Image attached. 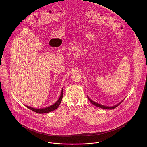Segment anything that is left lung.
<instances>
[{
	"mask_svg": "<svg viewBox=\"0 0 147 147\" xmlns=\"http://www.w3.org/2000/svg\"><path fill=\"white\" fill-rule=\"evenodd\" d=\"M88 98L89 99V100L90 101V102H91L92 104H93L94 105H95V106H97V107H100V108H102V109H109V110H112V109H115V108H116V107H117L118 106H119L123 100H124V99L123 100H122L119 103V104H116V105H114V106H104V105H101V104H98L97 102H95V101H92V100H91L90 98H89L88 96Z\"/></svg>",
	"mask_w": 147,
	"mask_h": 147,
	"instance_id": "left-lung-1",
	"label": "left lung"
}]
</instances>
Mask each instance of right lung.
<instances>
[{
    "instance_id": "1",
    "label": "right lung",
    "mask_w": 147,
    "mask_h": 147,
    "mask_svg": "<svg viewBox=\"0 0 147 147\" xmlns=\"http://www.w3.org/2000/svg\"><path fill=\"white\" fill-rule=\"evenodd\" d=\"M63 89L62 88V90L61 91V94L60 95V97L58 98V100L56 101L55 104H53V105H51L48 107H44V108H40V109H37V108H34V107H32L30 106H26L29 109L31 110L32 111H34V112L38 113H48V112H51L52 111H54L55 110L57 109L58 106L60 105L62 98H63Z\"/></svg>"
}]
</instances>
